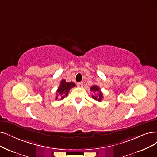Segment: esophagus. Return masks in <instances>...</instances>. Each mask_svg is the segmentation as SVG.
I'll list each match as a JSON object with an SVG mask.
<instances>
[{"label":"esophagus","instance_id":"esophagus-1","mask_svg":"<svg viewBox=\"0 0 157 157\" xmlns=\"http://www.w3.org/2000/svg\"><path fill=\"white\" fill-rule=\"evenodd\" d=\"M77 86L78 87H83V86H84V84H83V82H78V83H77Z\"/></svg>","mask_w":157,"mask_h":157}]
</instances>
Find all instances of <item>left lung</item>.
<instances>
[{
	"mask_svg": "<svg viewBox=\"0 0 157 157\" xmlns=\"http://www.w3.org/2000/svg\"><path fill=\"white\" fill-rule=\"evenodd\" d=\"M90 90L93 92H96V93L98 92V95H93L92 98L93 99L97 100V101H98V102H101L102 99L103 98V95H102V92L100 90L99 87H98L97 86H93L92 87H91Z\"/></svg>",
	"mask_w": 157,
	"mask_h": 157,
	"instance_id": "obj_1",
	"label": "left lung"
}]
</instances>
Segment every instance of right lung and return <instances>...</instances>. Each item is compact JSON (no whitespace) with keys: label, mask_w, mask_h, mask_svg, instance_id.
Masks as SVG:
<instances>
[{"label":"right lung","mask_w":157,"mask_h":157,"mask_svg":"<svg viewBox=\"0 0 157 157\" xmlns=\"http://www.w3.org/2000/svg\"><path fill=\"white\" fill-rule=\"evenodd\" d=\"M75 84L73 82H66L65 80H62L60 84V86L58 87L57 91V96H56V100L60 98L61 100H63L65 97H67L68 95L69 91L71 88L75 87Z\"/></svg>","instance_id":"1"}]
</instances>
